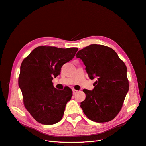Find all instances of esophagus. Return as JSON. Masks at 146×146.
<instances>
[{"label":"esophagus","mask_w":146,"mask_h":146,"mask_svg":"<svg viewBox=\"0 0 146 146\" xmlns=\"http://www.w3.org/2000/svg\"><path fill=\"white\" fill-rule=\"evenodd\" d=\"M77 92H78V91H77V90H75V89H72V93H73V95H75Z\"/></svg>","instance_id":"34e87169"}]
</instances>
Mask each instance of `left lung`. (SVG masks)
I'll list each match as a JSON object with an SVG mask.
<instances>
[{"label":"left lung","instance_id":"1","mask_svg":"<svg viewBox=\"0 0 146 146\" xmlns=\"http://www.w3.org/2000/svg\"><path fill=\"white\" fill-rule=\"evenodd\" d=\"M75 56L83 62L89 77L97 78L92 90L83 89L86 98L81 108L93 121L112 120L120 112L129 90L125 63L113 49L102 45H90Z\"/></svg>","mask_w":146,"mask_h":146}]
</instances>
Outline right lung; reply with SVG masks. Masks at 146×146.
I'll list each match as a JSON object with an SVG mask.
<instances>
[{"instance_id": "obj_1", "label": "right lung", "mask_w": 146, "mask_h": 146, "mask_svg": "<svg viewBox=\"0 0 146 146\" xmlns=\"http://www.w3.org/2000/svg\"><path fill=\"white\" fill-rule=\"evenodd\" d=\"M77 51V48L40 46L23 60L19 86L25 108L39 123L53 125L62 119L72 91L69 87L56 89L52 80L60 75L63 65L71 60Z\"/></svg>"}]
</instances>
